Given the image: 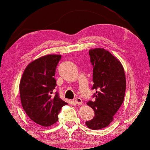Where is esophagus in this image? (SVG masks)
Instances as JSON below:
<instances>
[{"label":"esophagus","instance_id":"1","mask_svg":"<svg viewBox=\"0 0 150 150\" xmlns=\"http://www.w3.org/2000/svg\"><path fill=\"white\" fill-rule=\"evenodd\" d=\"M74 101H75V102L77 104V105H81V104H82V100H81V98H79V97L75 98Z\"/></svg>","mask_w":150,"mask_h":150}]
</instances>
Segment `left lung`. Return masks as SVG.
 I'll return each instance as SVG.
<instances>
[{
    "instance_id": "obj_1",
    "label": "left lung",
    "mask_w": 150,
    "mask_h": 150,
    "mask_svg": "<svg viewBox=\"0 0 150 150\" xmlns=\"http://www.w3.org/2000/svg\"><path fill=\"white\" fill-rule=\"evenodd\" d=\"M93 70L92 89L96 99L88 101L87 105L95 111L92 120L86 125L93 130L107 127L113 120L124 101L126 89V77L124 68L119 59L105 49L98 48L89 50Z\"/></svg>"
}]
</instances>
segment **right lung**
Masks as SVG:
<instances>
[{
  "label": "right lung",
  "instance_id": "add662e5",
  "mask_svg": "<svg viewBox=\"0 0 150 150\" xmlns=\"http://www.w3.org/2000/svg\"><path fill=\"white\" fill-rule=\"evenodd\" d=\"M62 55L47 54L26 66L19 84L22 107L28 116L39 125L49 127L58 120L61 108L67 105L57 93L54 78Z\"/></svg>",
  "mask_w": 150,
  "mask_h": 150
}]
</instances>
